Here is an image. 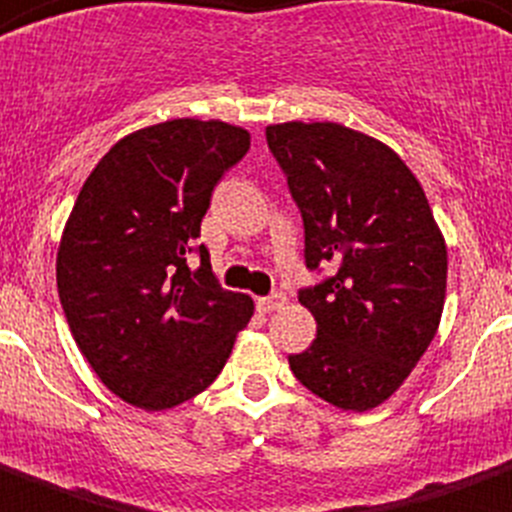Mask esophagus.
Here are the masks:
<instances>
[{"instance_id":"1","label":"esophagus","mask_w":512,"mask_h":512,"mask_svg":"<svg viewBox=\"0 0 512 512\" xmlns=\"http://www.w3.org/2000/svg\"><path fill=\"white\" fill-rule=\"evenodd\" d=\"M286 297L281 292H273L268 294V297H260L257 299V310L260 313H273V310H278V307H284Z\"/></svg>"}]
</instances>
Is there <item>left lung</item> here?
Returning a JSON list of instances; mask_svg holds the SVG:
<instances>
[{"instance_id": "obj_1", "label": "left lung", "mask_w": 512, "mask_h": 512, "mask_svg": "<svg viewBox=\"0 0 512 512\" xmlns=\"http://www.w3.org/2000/svg\"><path fill=\"white\" fill-rule=\"evenodd\" d=\"M305 226V265L328 270L299 302L315 342L289 355L302 386L371 410L429 350L444 307L447 247L418 178L392 149L339 123L265 128Z\"/></svg>"}]
</instances>
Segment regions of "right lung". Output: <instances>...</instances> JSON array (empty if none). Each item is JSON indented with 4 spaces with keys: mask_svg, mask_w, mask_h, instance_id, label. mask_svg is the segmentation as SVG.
<instances>
[{
    "mask_svg": "<svg viewBox=\"0 0 512 512\" xmlns=\"http://www.w3.org/2000/svg\"><path fill=\"white\" fill-rule=\"evenodd\" d=\"M247 149V131L223 120H168L120 139L86 178L57 292L78 350L120 400L168 410L197 397L252 318V299L220 289L197 244L213 189Z\"/></svg>",
    "mask_w": 512,
    "mask_h": 512,
    "instance_id": "add662e5",
    "label": "right lung"
}]
</instances>
